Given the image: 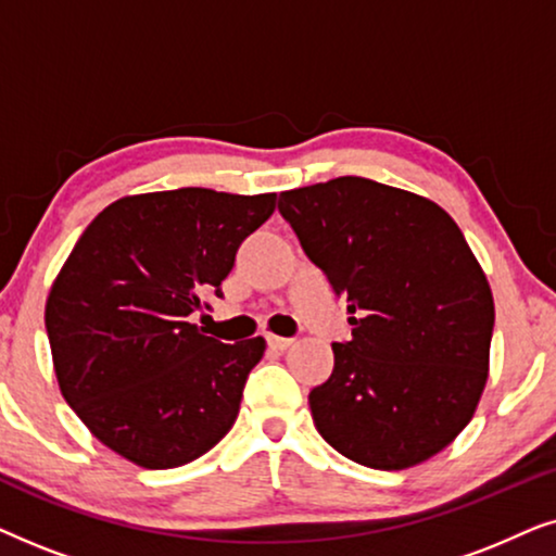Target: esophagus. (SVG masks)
<instances>
[{"label": "esophagus", "mask_w": 556, "mask_h": 556, "mask_svg": "<svg viewBox=\"0 0 556 556\" xmlns=\"http://www.w3.org/2000/svg\"><path fill=\"white\" fill-rule=\"evenodd\" d=\"M265 341H268L270 349H276V352H286V349L293 346V339H283V337H273V333H268L265 337Z\"/></svg>", "instance_id": "1"}]
</instances>
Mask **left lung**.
I'll list each match as a JSON object with an SVG mask.
<instances>
[{
  "mask_svg": "<svg viewBox=\"0 0 556 556\" xmlns=\"http://www.w3.org/2000/svg\"><path fill=\"white\" fill-rule=\"evenodd\" d=\"M278 210L352 314V341L331 344V377L308 394L316 430L367 468L432 458L489 379L493 295L460 227L364 177L280 192Z\"/></svg>",
  "mask_w": 556,
  "mask_h": 556,
  "instance_id": "8db88e82",
  "label": "left lung"
}]
</instances>
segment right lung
I'll use <instances>...</instances> for the list:
<instances>
[{
    "label": "right lung",
    "instance_id": "add662e5",
    "mask_svg": "<svg viewBox=\"0 0 556 556\" xmlns=\"http://www.w3.org/2000/svg\"><path fill=\"white\" fill-rule=\"evenodd\" d=\"M276 194L185 187L124 197L86 227L45 306L60 392L86 428L141 468H177L238 420L265 339L235 344L189 321L223 295L240 242Z\"/></svg>",
    "mask_w": 556,
    "mask_h": 556
}]
</instances>
